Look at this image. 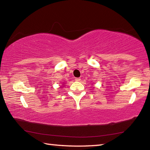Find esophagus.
Listing matches in <instances>:
<instances>
[{"mask_svg": "<svg viewBox=\"0 0 150 150\" xmlns=\"http://www.w3.org/2000/svg\"><path fill=\"white\" fill-rule=\"evenodd\" d=\"M75 81H81V78H80V77L75 78Z\"/></svg>", "mask_w": 150, "mask_h": 150, "instance_id": "obj_1", "label": "esophagus"}]
</instances>
